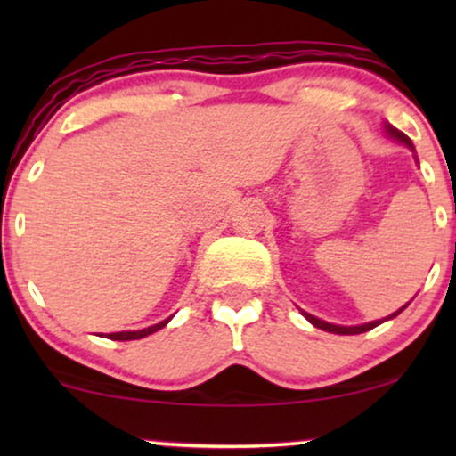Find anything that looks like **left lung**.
I'll return each mask as SVG.
<instances>
[{
  "mask_svg": "<svg viewBox=\"0 0 456 456\" xmlns=\"http://www.w3.org/2000/svg\"><path fill=\"white\" fill-rule=\"evenodd\" d=\"M384 128H386V133H388V137H390V139L399 141V143L405 145V148H410V150L413 151V159H416V148H413L411 139L407 137L405 133H401V130H396L395 126H390V124H384ZM416 160H418V159H416ZM407 306H410V302H407L405 306H401L399 311L390 313L388 317H384V319H375V322H369V323H360V326H338V323H330V322H323V319H319V317H315V315H311V313L302 311V308H300V313H302V315H305V317L308 319V322L313 323V326L319 328V330H326V332H332V334H362V332H369V330H373L375 326H379V323L388 322V319H395L396 315H399V313L405 311Z\"/></svg>",
  "mask_w": 456,
  "mask_h": 456,
  "instance_id": "1",
  "label": "left lung"
}]
</instances>
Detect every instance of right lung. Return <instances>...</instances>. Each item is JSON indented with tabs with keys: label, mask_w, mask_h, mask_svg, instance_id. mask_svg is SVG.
Instances as JSON below:
<instances>
[{
	"label": "right lung",
	"mask_w": 456,
	"mask_h": 456,
	"mask_svg": "<svg viewBox=\"0 0 456 456\" xmlns=\"http://www.w3.org/2000/svg\"><path fill=\"white\" fill-rule=\"evenodd\" d=\"M171 317H174V315H171ZM171 317L162 319V322L154 323V326H150V328H143V330H126V332H109L104 338H111V341H137V338H143V337H148V334L159 332L160 328H165L167 323L171 322Z\"/></svg>",
	"instance_id": "obj_1"
}]
</instances>
